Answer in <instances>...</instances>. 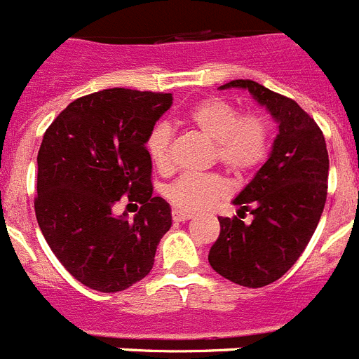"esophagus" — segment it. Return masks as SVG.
Instances as JSON below:
<instances>
[{
    "instance_id": "esophagus-1",
    "label": "esophagus",
    "mask_w": 359,
    "mask_h": 359,
    "mask_svg": "<svg viewBox=\"0 0 359 359\" xmlns=\"http://www.w3.org/2000/svg\"><path fill=\"white\" fill-rule=\"evenodd\" d=\"M190 217H192V214H190V212L177 210V208H174V210H172V221H176V223H182V221H189Z\"/></svg>"
}]
</instances>
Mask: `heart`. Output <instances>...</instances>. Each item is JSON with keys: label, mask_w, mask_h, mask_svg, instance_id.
Returning a JSON list of instances; mask_svg holds the SVG:
<instances>
[{"label": "heart", "mask_w": 359, "mask_h": 359, "mask_svg": "<svg viewBox=\"0 0 359 359\" xmlns=\"http://www.w3.org/2000/svg\"><path fill=\"white\" fill-rule=\"evenodd\" d=\"M187 120L214 142L212 158L231 176H248L268 160L273 133L262 113H241L226 98L208 97L190 107ZM170 140L172 129L167 123H156L145 138L147 154L158 170L169 169ZM224 194L226 183L217 174H183L165 189V198L187 212L210 207Z\"/></svg>", "instance_id": "1"}]
</instances>
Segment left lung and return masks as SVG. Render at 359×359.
I'll list each match as a JSON object with an SVG mask.
<instances>
[{
    "mask_svg": "<svg viewBox=\"0 0 359 359\" xmlns=\"http://www.w3.org/2000/svg\"><path fill=\"white\" fill-rule=\"evenodd\" d=\"M221 88H244L269 109L278 135L268 161L233 199L239 217H219L221 233L208 262L239 286L262 287L278 280L302 255L327 199L329 154L322 129L293 98L250 79ZM250 211L254 221L244 225Z\"/></svg>",
    "mask_w": 359,
    "mask_h": 359,
    "instance_id": "obj_1",
    "label": "left lung"
}]
</instances>
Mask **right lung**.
<instances>
[{
    "label": "right lung",
    "mask_w": 359,
    "mask_h": 359,
    "mask_svg": "<svg viewBox=\"0 0 359 359\" xmlns=\"http://www.w3.org/2000/svg\"><path fill=\"white\" fill-rule=\"evenodd\" d=\"M170 104V93L111 88L73 100L44 133L37 223L61 264L91 290L116 293L142 280L172 224L169 203L152 196L145 149ZM123 195L142 205L133 219L112 214Z\"/></svg>",
    "instance_id": "right-lung-1"
}]
</instances>
